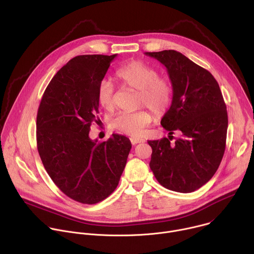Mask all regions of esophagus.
<instances>
[{
  "label": "esophagus",
  "instance_id": "esophagus-1",
  "mask_svg": "<svg viewBox=\"0 0 254 254\" xmlns=\"http://www.w3.org/2000/svg\"><path fill=\"white\" fill-rule=\"evenodd\" d=\"M129 139H130V142H131L132 144H136V143H139V142H143V141H144L143 138H141V137H134V136H131Z\"/></svg>",
  "mask_w": 254,
  "mask_h": 254
}]
</instances>
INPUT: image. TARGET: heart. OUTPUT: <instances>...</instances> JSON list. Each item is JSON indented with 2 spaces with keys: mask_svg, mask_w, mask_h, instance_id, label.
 I'll list each match as a JSON object with an SVG mask.
<instances>
[{
  "mask_svg": "<svg viewBox=\"0 0 254 254\" xmlns=\"http://www.w3.org/2000/svg\"><path fill=\"white\" fill-rule=\"evenodd\" d=\"M116 74L126 87L137 91L138 106H146L159 116L167 112L173 98V87L168 78L159 76L156 68L141 61H131L121 67ZM97 100L106 111L114 108L115 88L108 79L99 82ZM152 121L153 117L148 111L120 112L112 120V126L123 133L138 135Z\"/></svg>",
  "mask_w": 254,
  "mask_h": 254,
  "instance_id": "1",
  "label": "heart"
}]
</instances>
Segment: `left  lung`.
<instances>
[{
  "instance_id": "obj_1",
  "label": "left lung",
  "mask_w": 254,
  "mask_h": 254,
  "mask_svg": "<svg viewBox=\"0 0 254 254\" xmlns=\"http://www.w3.org/2000/svg\"><path fill=\"white\" fill-rule=\"evenodd\" d=\"M168 69L173 100L161 121L181 137L149 140L150 168L165 188L190 193L205 185L218 169L226 146L228 117L218 82L210 72L175 50L147 52Z\"/></svg>"
}]
</instances>
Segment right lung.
Masks as SVG:
<instances>
[{"label": "right lung", "instance_id": "right-lung-1", "mask_svg": "<svg viewBox=\"0 0 254 254\" xmlns=\"http://www.w3.org/2000/svg\"><path fill=\"white\" fill-rule=\"evenodd\" d=\"M114 55H79L49 82L36 123L37 149L54 184L69 198L96 204L118 187L131 149L129 139L113 133L106 141L89 137L98 123L97 86Z\"/></svg>", "mask_w": 254, "mask_h": 254}]
</instances>
